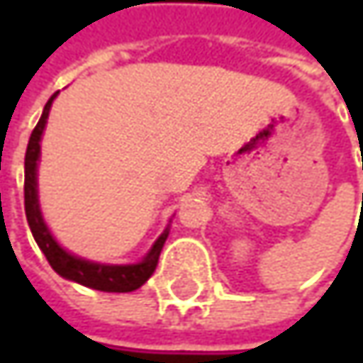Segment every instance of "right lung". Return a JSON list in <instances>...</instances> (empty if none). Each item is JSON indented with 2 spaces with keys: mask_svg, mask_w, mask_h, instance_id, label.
<instances>
[{
  "mask_svg": "<svg viewBox=\"0 0 363 363\" xmlns=\"http://www.w3.org/2000/svg\"><path fill=\"white\" fill-rule=\"evenodd\" d=\"M58 96L52 94L50 101L45 103L43 113L37 121L35 130L31 132L29 145H27V155H25V212H27V223L31 227V233L35 238L39 250L45 254L50 267L65 279L82 284L86 288L92 290H101V292H132L136 288H140L155 271L160 252L168 240L170 227L164 229V233L153 242L151 250L143 256V260L132 262V264H107V262H96V260H88L82 258L77 254L65 250L56 238L52 235V231L48 229L41 208H39V193H37V166H39V157H41V136L48 123V115L52 109L54 99Z\"/></svg>",
  "mask_w": 363,
  "mask_h": 363,
  "instance_id": "add662e5",
  "label": "right lung"
}]
</instances>
